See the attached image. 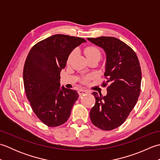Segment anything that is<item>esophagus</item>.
<instances>
[{
    "label": "esophagus",
    "mask_w": 160,
    "mask_h": 160,
    "mask_svg": "<svg viewBox=\"0 0 160 160\" xmlns=\"http://www.w3.org/2000/svg\"><path fill=\"white\" fill-rule=\"evenodd\" d=\"M89 93V91H88L87 90H85V89H80L78 90V94L80 95V96H82V95L84 94H87Z\"/></svg>",
    "instance_id": "esophagus-1"
}]
</instances>
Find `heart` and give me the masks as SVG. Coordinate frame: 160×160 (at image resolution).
<instances>
[{
  "instance_id": "b5f03b06",
  "label": "heart",
  "mask_w": 160,
  "mask_h": 160,
  "mask_svg": "<svg viewBox=\"0 0 160 160\" xmlns=\"http://www.w3.org/2000/svg\"><path fill=\"white\" fill-rule=\"evenodd\" d=\"M84 54H85L86 57L87 58L88 60H90L91 58H100L101 56V52L100 50L97 47L95 46H89L87 47L85 49H84ZM76 53V50H73L69 54V57H68L67 59V62L69 63L70 61L72 60L73 56H75V54ZM91 76H87L86 78H84L83 79V82H87L88 81L90 80Z\"/></svg>"
}]
</instances>
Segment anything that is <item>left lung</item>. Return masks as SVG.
Segmentation results:
<instances>
[{"instance_id": "left-lung-1", "label": "left lung", "mask_w": 160, "mask_h": 160, "mask_svg": "<svg viewBox=\"0 0 160 160\" xmlns=\"http://www.w3.org/2000/svg\"><path fill=\"white\" fill-rule=\"evenodd\" d=\"M102 48L107 61L104 76L107 96L93 92L96 104L90 111L92 123L102 130L111 131L124 123L134 108L140 93L142 71L136 53L114 37L88 38Z\"/></svg>"}]
</instances>
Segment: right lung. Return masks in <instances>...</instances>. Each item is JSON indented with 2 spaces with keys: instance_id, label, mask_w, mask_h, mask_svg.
Masks as SVG:
<instances>
[{
  "instance_id": "right-lung-1",
  "label": "right lung",
  "mask_w": 160,
  "mask_h": 160,
  "mask_svg": "<svg viewBox=\"0 0 160 160\" xmlns=\"http://www.w3.org/2000/svg\"><path fill=\"white\" fill-rule=\"evenodd\" d=\"M79 37L56 34L40 41L30 50L23 69L26 96L40 121L51 127L69 119L79 95L76 90L60 87V71L71 52L85 42Z\"/></svg>"
}]
</instances>
